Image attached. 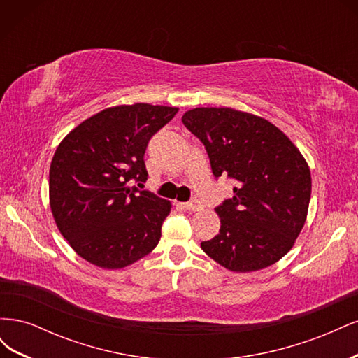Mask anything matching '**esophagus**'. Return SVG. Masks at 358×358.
Returning a JSON list of instances; mask_svg holds the SVG:
<instances>
[{
	"mask_svg": "<svg viewBox=\"0 0 358 358\" xmlns=\"http://www.w3.org/2000/svg\"><path fill=\"white\" fill-rule=\"evenodd\" d=\"M185 208H187L188 210L196 212V210H201V209H203V204H201L200 200L192 199V200H189V201L185 204Z\"/></svg>",
	"mask_w": 358,
	"mask_h": 358,
	"instance_id": "1",
	"label": "esophagus"
}]
</instances>
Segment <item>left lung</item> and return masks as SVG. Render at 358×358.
I'll return each instance as SVG.
<instances>
[{"label":"left lung","mask_w":358,"mask_h":358,"mask_svg":"<svg viewBox=\"0 0 358 358\" xmlns=\"http://www.w3.org/2000/svg\"><path fill=\"white\" fill-rule=\"evenodd\" d=\"M182 122L204 145L213 176L236 182L233 197L215 208L220 233L201 249L231 272L275 264L308 215L312 179L300 150L266 119L229 107H197Z\"/></svg>","instance_id":"obj_1"}]
</instances>
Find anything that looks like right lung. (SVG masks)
I'll use <instances>...</instances> for the list:
<instances>
[{
  "label": "right lung",
  "mask_w": 358,
  "mask_h": 358,
  "mask_svg": "<svg viewBox=\"0 0 358 358\" xmlns=\"http://www.w3.org/2000/svg\"><path fill=\"white\" fill-rule=\"evenodd\" d=\"M179 109L109 107L66 136L52 158L49 199L61 234L86 262L122 268L158 245L170 201L142 188L150 137Z\"/></svg>",
  "instance_id": "add662e5"
}]
</instances>
